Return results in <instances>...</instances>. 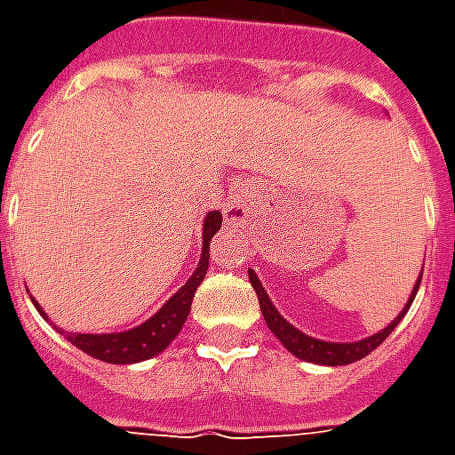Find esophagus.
I'll return each mask as SVG.
<instances>
[{
    "instance_id": "obj_1",
    "label": "esophagus",
    "mask_w": 455,
    "mask_h": 455,
    "mask_svg": "<svg viewBox=\"0 0 455 455\" xmlns=\"http://www.w3.org/2000/svg\"><path fill=\"white\" fill-rule=\"evenodd\" d=\"M253 214H256V197L251 195V189L236 185L224 202V219L228 224H243Z\"/></svg>"
}]
</instances>
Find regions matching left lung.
Masks as SVG:
<instances>
[{
    "mask_svg": "<svg viewBox=\"0 0 455 455\" xmlns=\"http://www.w3.org/2000/svg\"><path fill=\"white\" fill-rule=\"evenodd\" d=\"M248 280H251V285H253V290H256L258 302H260V312H263V316H266L267 329L280 339V343H283L292 355H297V358H302V361L307 363H319V365H348V363L361 361V358H365L368 353L375 351V348H378V346H380V343L392 334V329L400 324L402 316L407 315V309H410L411 299H414V295H417V290H419V283H421V277H419V280H417V287H414V292H411L410 297V302H407V307L402 309V315L397 316L390 326H385L380 334L368 336V339H363V341H355V343H331V341H319V339H312V336L302 334L299 329H295L290 322H285L283 316L277 315V309L273 307V302L267 299L266 290H263V285H260V280H258L253 270H248Z\"/></svg>",
    "mask_w": 455,
    "mask_h": 455,
    "instance_id": "8db88e82",
    "label": "left lung"
}]
</instances>
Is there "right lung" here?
Listing matches in <instances>:
<instances>
[{
  "instance_id": "right-lung-1",
  "label": "right lung",
  "mask_w": 455,
  "mask_h": 455,
  "mask_svg": "<svg viewBox=\"0 0 455 455\" xmlns=\"http://www.w3.org/2000/svg\"><path fill=\"white\" fill-rule=\"evenodd\" d=\"M219 228H221V212H209L204 219V243H202V258H199L197 270L165 305L160 307L158 315H153L148 322H143L129 331H121V334H68V341L87 355L100 358L104 363H114V365L148 361L160 351H165L170 341L180 334V329L189 315L192 297L197 292L199 283L207 275L209 241ZM38 312L44 315L41 307H38Z\"/></svg>"
}]
</instances>
